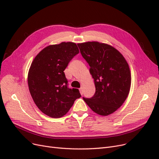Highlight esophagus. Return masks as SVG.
I'll use <instances>...</instances> for the list:
<instances>
[{"instance_id": "34e87169", "label": "esophagus", "mask_w": 159, "mask_h": 159, "mask_svg": "<svg viewBox=\"0 0 159 159\" xmlns=\"http://www.w3.org/2000/svg\"><path fill=\"white\" fill-rule=\"evenodd\" d=\"M80 92L81 95H83V93H84V91H83V88H82V87H81V88H80Z\"/></svg>"}]
</instances>
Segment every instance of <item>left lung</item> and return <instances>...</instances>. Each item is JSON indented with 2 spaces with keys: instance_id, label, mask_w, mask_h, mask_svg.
I'll list each match as a JSON object with an SVG mask.
<instances>
[{
  "instance_id": "8db88e82",
  "label": "left lung",
  "mask_w": 159,
  "mask_h": 159,
  "mask_svg": "<svg viewBox=\"0 0 159 159\" xmlns=\"http://www.w3.org/2000/svg\"><path fill=\"white\" fill-rule=\"evenodd\" d=\"M81 56L90 66L95 93L83 98L91 109L107 116L121 106L129 95L131 76L129 64L114 47L99 42L79 43Z\"/></svg>"
}]
</instances>
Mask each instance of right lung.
Returning a JSON list of instances; mask_svg holds the SVG:
<instances>
[{"instance_id":"1","label":"right lung","mask_w":159,"mask_h":159,"mask_svg":"<svg viewBox=\"0 0 159 159\" xmlns=\"http://www.w3.org/2000/svg\"><path fill=\"white\" fill-rule=\"evenodd\" d=\"M75 43L61 42L41 50L32 61L28 74L32 98L41 111L52 118L63 117L81 97L78 89H70L64 71L79 53Z\"/></svg>"}]
</instances>
